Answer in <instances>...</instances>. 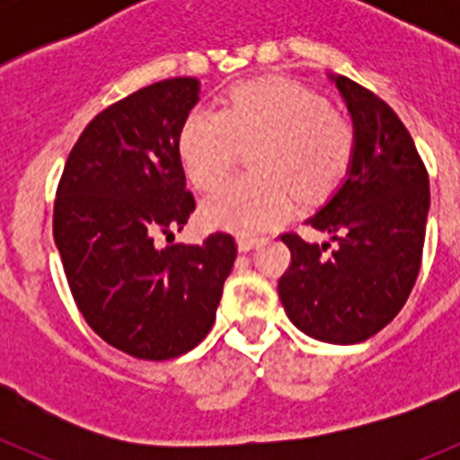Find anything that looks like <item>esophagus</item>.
Instances as JSON below:
<instances>
[{"label":"esophagus","instance_id":"34e87169","mask_svg":"<svg viewBox=\"0 0 460 460\" xmlns=\"http://www.w3.org/2000/svg\"><path fill=\"white\" fill-rule=\"evenodd\" d=\"M258 243H260V239H255V237H237V249L242 251V253H249V251H253Z\"/></svg>","mask_w":460,"mask_h":460}]
</instances>
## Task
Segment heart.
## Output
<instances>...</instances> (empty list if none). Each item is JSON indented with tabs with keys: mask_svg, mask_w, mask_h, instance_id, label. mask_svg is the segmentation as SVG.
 <instances>
[{
	"mask_svg": "<svg viewBox=\"0 0 460 460\" xmlns=\"http://www.w3.org/2000/svg\"><path fill=\"white\" fill-rule=\"evenodd\" d=\"M255 147L251 170L217 189L202 205L211 227L255 237L295 211V193L327 190L343 174L352 128L324 101L292 80H253L227 93L221 112L190 110L180 131V156L189 180L209 190L226 180L239 152Z\"/></svg>",
	"mask_w": 460,
	"mask_h": 460,
	"instance_id": "obj_1",
	"label": "heart"
}]
</instances>
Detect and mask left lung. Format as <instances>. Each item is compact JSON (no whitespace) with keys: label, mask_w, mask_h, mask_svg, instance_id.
<instances>
[{"label":"left lung","mask_w":460,"mask_h":460,"mask_svg":"<svg viewBox=\"0 0 460 460\" xmlns=\"http://www.w3.org/2000/svg\"><path fill=\"white\" fill-rule=\"evenodd\" d=\"M327 78L350 112V161L343 181L306 218L329 242L280 237L292 262L279 280V296L299 332L355 345L376 336L408 302L424 249L429 174L385 101L343 75Z\"/></svg>","instance_id":"obj_1"}]
</instances>
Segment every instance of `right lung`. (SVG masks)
Masks as SVG:
<instances>
[{
    "mask_svg": "<svg viewBox=\"0 0 460 460\" xmlns=\"http://www.w3.org/2000/svg\"><path fill=\"white\" fill-rule=\"evenodd\" d=\"M200 101V80L172 78L93 117L68 154L55 200L57 251L89 327L137 359L193 350L217 320L234 239L158 246L195 209L180 131Z\"/></svg>",
    "mask_w": 460,
    "mask_h": 460,
    "instance_id": "right-lung-1",
    "label": "right lung"
}]
</instances>
